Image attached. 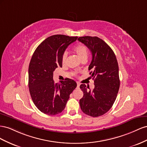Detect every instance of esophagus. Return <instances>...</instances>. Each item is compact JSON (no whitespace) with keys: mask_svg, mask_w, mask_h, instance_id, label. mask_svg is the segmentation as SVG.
Returning a JSON list of instances; mask_svg holds the SVG:
<instances>
[{"mask_svg":"<svg viewBox=\"0 0 147 147\" xmlns=\"http://www.w3.org/2000/svg\"><path fill=\"white\" fill-rule=\"evenodd\" d=\"M79 86H80V84H79V83H78V84H77V87H78V88H79Z\"/></svg>","mask_w":147,"mask_h":147,"instance_id":"obj_1","label":"esophagus"}]
</instances>
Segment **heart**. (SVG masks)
Segmentation results:
<instances>
[{
	"label": "heart",
	"mask_w": 147,
	"mask_h": 147,
	"mask_svg": "<svg viewBox=\"0 0 147 147\" xmlns=\"http://www.w3.org/2000/svg\"><path fill=\"white\" fill-rule=\"evenodd\" d=\"M74 52H75V53L77 54L78 57L80 58L82 61L84 59L87 60L88 52H87V50L84 45H83L82 44L76 45L74 47ZM67 57H68V55H67V53L66 52L64 53L63 55L62 56L61 62H62V64L63 65L66 64V60H67Z\"/></svg>",
	"instance_id": "obj_1"
}]
</instances>
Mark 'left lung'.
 <instances>
[{
  "instance_id": "1",
  "label": "left lung",
  "mask_w": 147,
  "mask_h": 147,
  "mask_svg": "<svg viewBox=\"0 0 147 147\" xmlns=\"http://www.w3.org/2000/svg\"><path fill=\"white\" fill-rule=\"evenodd\" d=\"M79 41L84 44L92 53L89 66L94 80V89L81 84L83 97L79 100L81 110L92 116H100L110 110L115 103L119 89L118 63L114 52L105 42L98 37L84 36Z\"/></svg>"
}]
</instances>
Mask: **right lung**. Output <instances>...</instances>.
Returning <instances> with one entry per match:
<instances>
[{"instance_id": "obj_1", "label": "right lung", "mask_w": 147, "mask_h": 147, "mask_svg": "<svg viewBox=\"0 0 147 147\" xmlns=\"http://www.w3.org/2000/svg\"><path fill=\"white\" fill-rule=\"evenodd\" d=\"M78 37L57 34L47 37L37 47L29 63L28 86L31 98L39 110L55 115L64 110L69 95L77 84L67 78L61 84L54 83L53 71L62 67L61 58L68 46Z\"/></svg>"}]
</instances>
